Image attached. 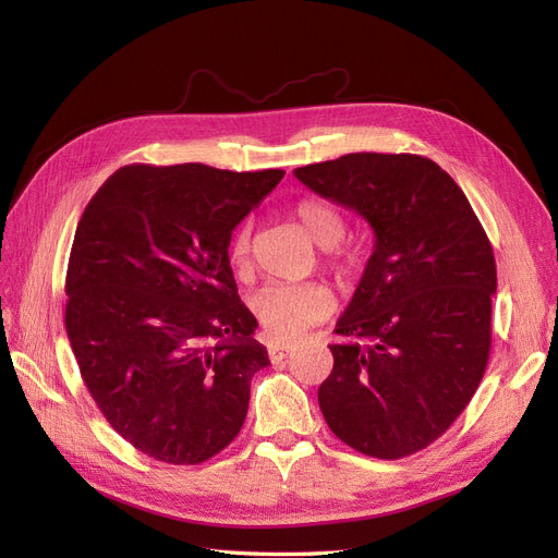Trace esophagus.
<instances>
[{
  "label": "esophagus",
  "mask_w": 558,
  "mask_h": 558,
  "mask_svg": "<svg viewBox=\"0 0 558 558\" xmlns=\"http://www.w3.org/2000/svg\"><path fill=\"white\" fill-rule=\"evenodd\" d=\"M291 351H293V347L289 342H279V340H269L267 342V353H269V359H272V361L286 359Z\"/></svg>",
  "instance_id": "esophagus-1"
}]
</instances>
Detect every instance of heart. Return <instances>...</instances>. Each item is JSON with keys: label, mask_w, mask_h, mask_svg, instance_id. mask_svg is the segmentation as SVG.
Listing matches in <instances>:
<instances>
[{"label": "heart", "mask_w": 558, "mask_h": 558, "mask_svg": "<svg viewBox=\"0 0 558 558\" xmlns=\"http://www.w3.org/2000/svg\"><path fill=\"white\" fill-rule=\"evenodd\" d=\"M295 218L310 238L326 251V265L337 279L353 281L361 275L363 251L353 244H342L347 232L344 216L332 202L324 197L300 199ZM248 251L251 228L242 226L230 242L232 263L244 267L248 263ZM251 307L269 335L291 340L332 314L335 295L326 281H272L253 295Z\"/></svg>", "instance_id": "heart-1"}]
</instances>
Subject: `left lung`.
<instances>
[{
	"mask_svg": "<svg viewBox=\"0 0 558 558\" xmlns=\"http://www.w3.org/2000/svg\"><path fill=\"white\" fill-rule=\"evenodd\" d=\"M295 177L359 211L375 248L349 307L332 373L318 386L326 424L373 459L426 449L468 408L492 351L496 258L468 197L412 154H349Z\"/></svg>",
	"mask_w": 558,
	"mask_h": 558,
	"instance_id": "1",
	"label": "left lung"
}]
</instances>
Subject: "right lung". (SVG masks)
<instances>
[{
	"mask_svg": "<svg viewBox=\"0 0 558 558\" xmlns=\"http://www.w3.org/2000/svg\"><path fill=\"white\" fill-rule=\"evenodd\" d=\"M283 174L128 165L81 216L66 337L111 428L150 459L197 465L244 424L251 377L269 359L228 246Z\"/></svg>",
	"mask_w": 558,
	"mask_h": 558,
	"instance_id": "obj_1",
	"label": "right lung"
}]
</instances>
